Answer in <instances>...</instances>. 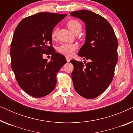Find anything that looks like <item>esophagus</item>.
<instances>
[{
  "instance_id": "esophagus-1",
  "label": "esophagus",
  "mask_w": 133,
  "mask_h": 133,
  "mask_svg": "<svg viewBox=\"0 0 133 133\" xmlns=\"http://www.w3.org/2000/svg\"><path fill=\"white\" fill-rule=\"evenodd\" d=\"M66 61L68 62H69L70 61V58L68 57H66Z\"/></svg>"
}]
</instances>
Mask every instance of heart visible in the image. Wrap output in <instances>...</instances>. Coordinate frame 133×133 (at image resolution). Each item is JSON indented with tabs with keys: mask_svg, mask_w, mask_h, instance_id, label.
<instances>
[{
	"mask_svg": "<svg viewBox=\"0 0 133 133\" xmlns=\"http://www.w3.org/2000/svg\"><path fill=\"white\" fill-rule=\"evenodd\" d=\"M69 30L71 31L72 33H79L82 29V26L81 23L77 21V20H71L67 23ZM57 33V30L56 28L54 29L51 32V38L52 39L54 40L56 38ZM77 45L74 43H63L59 47V52L63 55L66 56H71L73 55L76 50L77 49Z\"/></svg>",
	"mask_w": 133,
	"mask_h": 133,
	"instance_id": "heart-1",
	"label": "heart"
}]
</instances>
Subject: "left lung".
Masks as SVG:
<instances>
[{"mask_svg":"<svg viewBox=\"0 0 133 133\" xmlns=\"http://www.w3.org/2000/svg\"><path fill=\"white\" fill-rule=\"evenodd\" d=\"M85 23L84 45L78 55L90 62L71 60V74L76 92L87 99H94L105 91L111 82L117 62V37L111 25L105 18L91 11L70 12Z\"/></svg>","mask_w":133,"mask_h":133,"instance_id":"obj_1","label":"left lung"}]
</instances>
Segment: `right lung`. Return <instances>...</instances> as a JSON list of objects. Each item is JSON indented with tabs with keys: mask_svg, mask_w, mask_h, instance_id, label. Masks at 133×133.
Masks as SVG:
<instances>
[{
	"mask_svg": "<svg viewBox=\"0 0 133 133\" xmlns=\"http://www.w3.org/2000/svg\"><path fill=\"white\" fill-rule=\"evenodd\" d=\"M66 14L39 12L25 17L16 27L11 45V68L21 88L29 95L42 97L55 88L56 74L67 62L51 46V32ZM51 54V61L43 59Z\"/></svg>",
	"mask_w": 133,
	"mask_h": 133,
	"instance_id": "obj_1",
	"label": "right lung"
}]
</instances>
